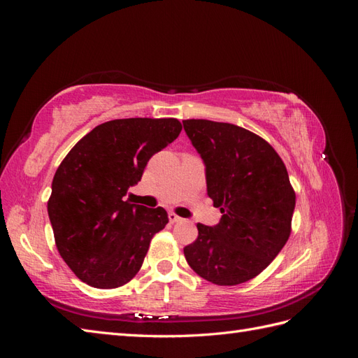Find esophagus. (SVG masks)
Returning <instances> with one entry per match:
<instances>
[{
	"label": "esophagus",
	"mask_w": 358,
	"mask_h": 358,
	"mask_svg": "<svg viewBox=\"0 0 358 358\" xmlns=\"http://www.w3.org/2000/svg\"><path fill=\"white\" fill-rule=\"evenodd\" d=\"M169 220H170V222H173V224H175V222H180L182 221V218H180V216H178L176 213H169Z\"/></svg>",
	"instance_id": "esophagus-1"
}]
</instances>
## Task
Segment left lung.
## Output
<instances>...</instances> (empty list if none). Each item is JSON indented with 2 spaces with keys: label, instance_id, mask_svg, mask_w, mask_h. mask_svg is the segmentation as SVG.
Instances as JSON below:
<instances>
[{
  "label": "left lung",
  "instance_id": "1",
  "mask_svg": "<svg viewBox=\"0 0 358 358\" xmlns=\"http://www.w3.org/2000/svg\"><path fill=\"white\" fill-rule=\"evenodd\" d=\"M183 128L206 166L208 196L221 221L197 224L199 236L183 248L191 268L216 285L255 278L287 243L296 206L284 161L264 138L208 119Z\"/></svg>",
  "mask_w": 358,
  "mask_h": 358
}]
</instances>
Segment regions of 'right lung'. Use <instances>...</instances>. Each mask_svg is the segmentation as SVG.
Listing matches in <instances>:
<instances>
[{
  "mask_svg": "<svg viewBox=\"0 0 358 358\" xmlns=\"http://www.w3.org/2000/svg\"><path fill=\"white\" fill-rule=\"evenodd\" d=\"M175 117L115 119L95 127L62 159L48 213L58 252L85 284L117 288L143 264L155 233L169 222L162 208L125 200L154 154L176 140Z\"/></svg>",
  "mask_w": 358,
  "mask_h": 358,
  "instance_id": "add662e5",
  "label": "right lung"
}]
</instances>
